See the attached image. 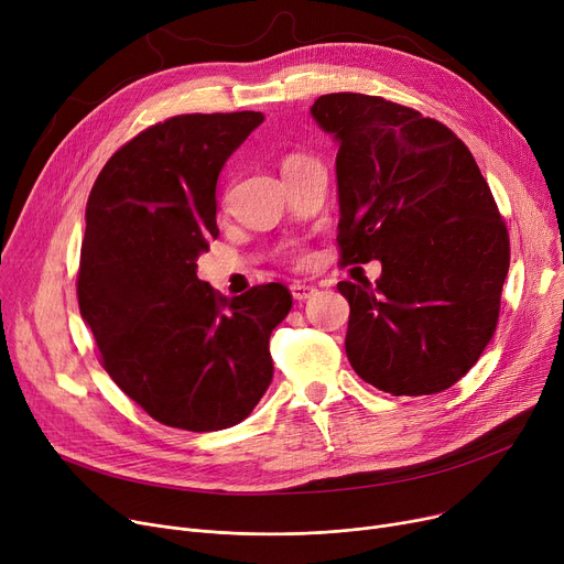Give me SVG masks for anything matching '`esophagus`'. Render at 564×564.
<instances>
[{"label": "esophagus", "instance_id": "1", "mask_svg": "<svg viewBox=\"0 0 564 564\" xmlns=\"http://www.w3.org/2000/svg\"><path fill=\"white\" fill-rule=\"evenodd\" d=\"M289 289L295 301H307V297H314L318 291L314 284H305V282H293Z\"/></svg>", "mask_w": 564, "mask_h": 564}]
</instances>
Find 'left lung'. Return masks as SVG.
Listing matches in <instances>:
<instances>
[{
	"label": "left lung",
	"mask_w": 564,
	"mask_h": 564,
	"mask_svg": "<svg viewBox=\"0 0 564 564\" xmlns=\"http://www.w3.org/2000/svg\"><path fill=\"white\" fill-rule=\"evenodd\" d=\"M310 113L339 145L341 261L382 263L376 284H337L350 367L391 395L440 393L499 321L510 269L499 207L469 148L433 118L361 93L321 95Z\"/></svg>",
	"instance_id": "left-lung-1"
}]
</instances>
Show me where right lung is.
Wrapping results in <instances>:
<instances>
[{"mask_svg":"<svg viewBox=\"0 0 564 564\" xmlns=\"http://www.w3.org/2000/svg\"><path fill=\"white\" fill-rule=\"evenodd\" d=\"M259 111L188 113L148 127L97 175L86 205L79 312L111 380L163 425L241 423L273 380L271 333L293 297L280 282L225 297L197 280L225 161Z\"/></svg>","mask_w":564,"mask_h":564,"instance_id":"add662e5","label":"right lung"}]
</instances>
